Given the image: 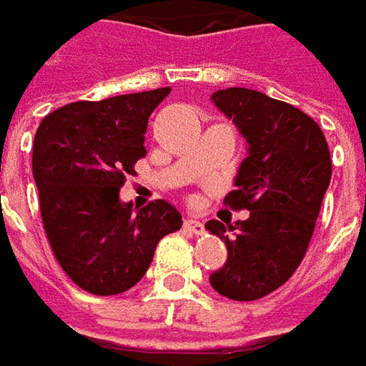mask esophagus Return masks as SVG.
<instances>
[{
    "label": "esophagus",
    "instance_id": "obj_1",
    "mask_svg": "<svg viewBox=\"0 0 366 366\" xmlns=\"http://www.w3.org/2000/svg\"><path fill=\"white\" fill-rule=\"evenodd\" d=\"M183 229L189 230L193 234H202V232H204V222H199V220H195V218H185V220H183Z\"/></svg>",
    "mask_w": 366,
    "mask_h": 366
}]
</instances>
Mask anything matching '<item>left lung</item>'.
<instances>
[{"mask_svg":"<svg viewBox=\"0 0 366 366\" xmlns=\"http://www.w3.org/2000/svg\"><path fill=\"white\" fill-rule=\"evenodd\" d=\"M210 101L245 137L247 156L224 202L249 210L234 224L206 222L229 251L210 284L227 299L255 301L280 288L305 257L332 179L330 148L309 115L264 92L227 88Z\"/></svg>","mask_w":366,"mask_h":366,"instance_id":"8db88e82","label":"left lung"}]
</instances>
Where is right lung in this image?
Wrapping results in <instances>:
<instances>
[{"instance_id":"add662e5","label":"right lung","mask_w":366,"mask_h":366,"mask_svg":"<svg viewBox=\"0 0 366 366\" xmlns=\"http://www.w3.org/2000/svg\"><path fill=\"white\" fill-rule=\"evenodd\" d=\"M171 88L78 101L49 113L32 146V177L51 249L92 295H119L152 264L158 241L181 229L167 199L137 210L121 202L125 174L146 154L148 117Z\"/></svg>"}]
</instances>
